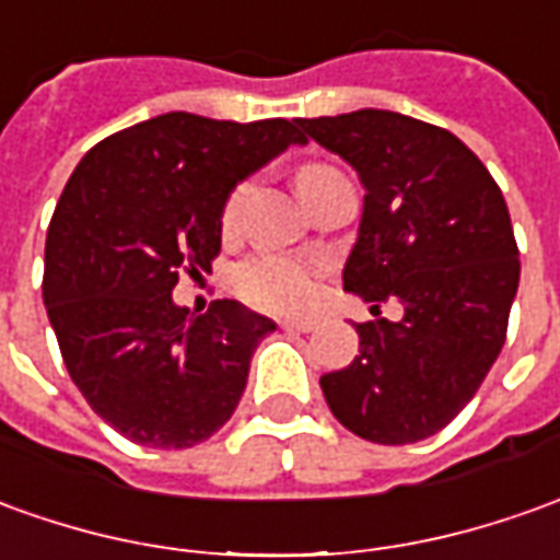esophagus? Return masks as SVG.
<instances>
[{"mask_svg":"<svg viewBox=\"0 0 560 560\" xmlns=\"http://www.w3.org/2000/svg\"><path fill=\"white\" fill-rule=\"evenodd\" d=\"M280 329L287 331H314L317 329V319H283Z\"/></svg>","mask_w":560,"mask_h":560,"instance_id":"esophagus-1","label":"esophagus"}]
</instances>
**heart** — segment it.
Masks as SVG:
<instances>
[{"instance_id":"1","label":"heart","mask_w":560,"mask_h":560,"mask_svg":"<svg viewBox=\"0 0 560 560\" xmlns=\"http://www.w3.org/2000/svg\"><path fill=\"white\" fill-rule=\"evenodd\" d=\"M326 173H335L326 164H304L299 170V185L319 179ZM253 185L237 183L222 203V229L231 231L243 213V203L249 198ZM326 271V258L319 256H287V253H265L249 258L237 268L234 283L241 289L246 302L268 307V311H304L317 299V283Z\"/></svg>"}]
</instances>
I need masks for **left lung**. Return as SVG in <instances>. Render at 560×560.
I'll list each match as a JSON object with an SVG mask.
<instances>
[{
	"instance_id": "1",
	"label": "left lung",
	"mask_w": 560,
	"mask_h": 560,
	"mask_svg": "<svg viewBox=\"0 0 560 560\" xmlns=\"http://www.w3.org/2000/svg\"><path fill=\"white\" fill-rule=\"evenodd\" d=\"M302 140L341 155L365 185L345 289L405 307L357 323L360 353L319 377L331 415L377 445L445 430L506 345L518 243L488 167L445 127L399 112L299 118Z\"/></svg>"
}]
</instances>
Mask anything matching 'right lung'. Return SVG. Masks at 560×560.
<instances>
[{"label":"right lung","instance_id":"right-lung-1","mask_svg":"<svg viewBox=\"0 0 560 560\" xmlns=\"http://www.w3.org/2000/svg\"><path fill=\"white\" fill-rule=\"evenodd\" d=\"M302 133L287 118L167 112L96 142L72 170L45 241L42 299L69 377L100 418L145 448H191L225 427L273 323L231 299L176 307L179 277L210 271L237 179Z\"/></svg>","mask_w":560,"mask_h":560}]
</instances>
